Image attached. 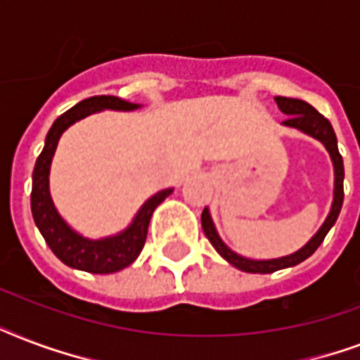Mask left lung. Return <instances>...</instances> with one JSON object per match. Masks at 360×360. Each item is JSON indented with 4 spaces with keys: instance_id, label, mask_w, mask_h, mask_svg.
Listing matches in <instances>:
<instances>
[{
    "instance_id": "obj_1",
    "label": "left lung",
    "mask_w": 360,
    "mask_h": 360,
    "mask_svg": "<svg viewBox=\"0 0 360 360\" xmlns=\"http://www.w3.org/2000/svg\"><path fill=\"white\" fill-rule=\"evenodd\" d=\"M276 104L282 114L288 115V120L284 121V127L290 129L301 130L302 134L310 136L314 140H318L323 143V147L329 153L330 160H333V168H335V191H333V203H330V211L327 214V219L319 230L312 236V239L308 240L307 245L299 248L297 252L290 254V256L273 257V259H250L233 252L230 246L226 245L224 240L220 239L219 231L214 228V222L211 219L209 207L203 209L202 213V228L203 233L211 240V245L214 246V250L219 252L220 256L224 257L226 262L231 263L233 267L245 273H259L267 274L280 271V269L295 267L301 262H304L307 257H310L314 252L318 250V246L323 243L325 236L329 233V230L335 226L338 214H340L342 203H344V160L338 151V141H336V134L333 130V124L329 120H325L323 115L319 114L318 110L310 106L308 103L301 101V98H288V97H274Z\"/></svg>"
}]
</instances>
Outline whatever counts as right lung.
I'll list each match as a JSON object with an SVG mask.
<instances>
[{
    "label": "right lung",
    "mask_w": 360,
    "mask_h": 360,
    "mask_svg": "<svg viewBox=\"0 0 360 360\" xmlns=\"http://www.w3.org/2000/svg\"><path fill=\"white\" fill-rule=\"evenodd\" d=\"M141 108V104L129 103L120 97L101 95L89 97L86 101L67 110L53 121L44 140V149L39 155L33 169V186H31V213L37 228L44 237L46 245L52 248L56 256L72 269L86 271L93 274L117 273L121 269L129 267L136 257L140 256L141 248L146 245L147 228L151 220L153 211L174 192V188H164L153 194L143 202L134 219L120 233L103 239H89L70 228L67 220L59 214L50 196V166H52L53 153L58 149V141L65 130L76 121L84 120L87 115L98 114L104 110L114 112H134Z\"/></svg>",
    "instance_id": "right-lung-1"
}]
</instances>
